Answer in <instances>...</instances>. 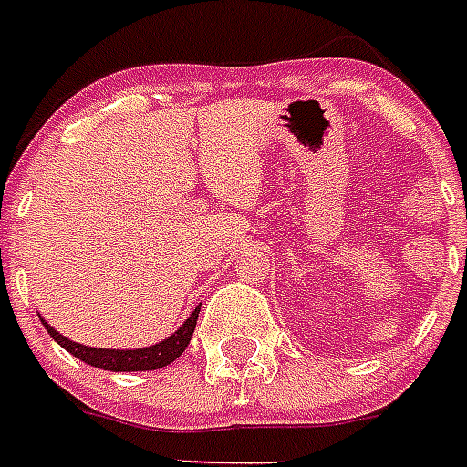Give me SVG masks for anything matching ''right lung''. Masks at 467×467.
Returning <instances> with one entry per match:
<instances>
[{
  "label": "right lung",
  "mask_w": 467,
  "mask_h": 467,
  "mask_svg": "<svg viewBox=\"0 0 467 467\" xmlns=\"http://www.w3.org/2000/svg\"><path fill=\"white\" fill-rule=\"evenodd\" d=\"M197 313H200V306L182 320V326L173 335L156 342V345L140 347V349H106V347L81 345V342H74V339L57 333L52 326H47L43 316H40V320H43L45 330L50 333V337L84 364H91V367L103 368V371H154V368L169 367L171 361H175L185 352V347L190 345V337L195 333Z\"/></svg>",
  "instance_id": "obj_1"
}]
</instances>
